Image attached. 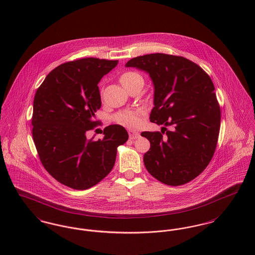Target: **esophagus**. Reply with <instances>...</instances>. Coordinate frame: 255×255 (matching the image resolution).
<instances>
[{"mask_svg": "<svg viewBox=\"0 0 255 255\" xmlns=\"http://www.w3.org/2000/svg\"><path fill=\"white\" fill-rule=\"evenodd\" d=\"M128 133H129V137H130V139H135V138H138L139 137V133H137V132H135V131H132V130H129L128 131Z\"/></svg>", "mask_w": 255, "mask_h": 255, "instance_id": "1", "label": "esophagus"}]
</instances>
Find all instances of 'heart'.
<instances>
[{
  "label": "heart",
  "instance_id": "obj_1",
  "mask_svg": "<svg viewBox=\"0 0 255 255\" xmlns=\"http://www.w3.org/2000/svg\"><path fill=\"white\" fill-rule=\"evenodd\" d=\"M141 78L139 74L133 72H126L122 73L120 77V81L122 85L127 90L130 86L133 84V82L137 79ZM140 114L141 110H125L118 113L115 116V121L120 125L128 128H135L140 125L141 120H140Z\"/></svg>",
  "mask_w": 255,
  "mask_h": 255
}]
</instances>
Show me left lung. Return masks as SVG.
<instances>
[{
	"instance_id": "8db88e82",
	"label": "left lung",
	"mask_w": 255,
	"mask_h": 255,
	"mask_svg": "<svg viewBox=\"0 0 255 255\" xmlns=\"http://www.w3.org/2000/svg\"><path fill=\"white\" fill-rule=\"evenodd\" d=\"M126 67L149 73L155 87L150 122L165 126L161 132L141 133L150 141L143 157L146 169L172 186L194 180L218 142L221 109L211 78L194 62L165 53L134 57Z\"/></svg>"
}]
</instances>
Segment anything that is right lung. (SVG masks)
I'll return each mask as SVG.
<instances>
[{
    "label": "right lung",
    "instance_id": "add662e5",
    "mask_svg": "<svg viewBox=\"0 0 255 255\" xmlns=\"http://www.w3.org/2000/svg\"><path fill=\"white\" fill-rule=\"evenodd\" d=\"M119 60L81 58L61 64L37 89L31 119L39 158L57 182L73 189H88L113 169L118 147L128 140L122 125L105 127L103 139L86 134L99 122L98 82ZM97 131V130H96Z\"/></svg>",
    "mask_w": 255,
    "mask_h": 255
}]
</instances>
